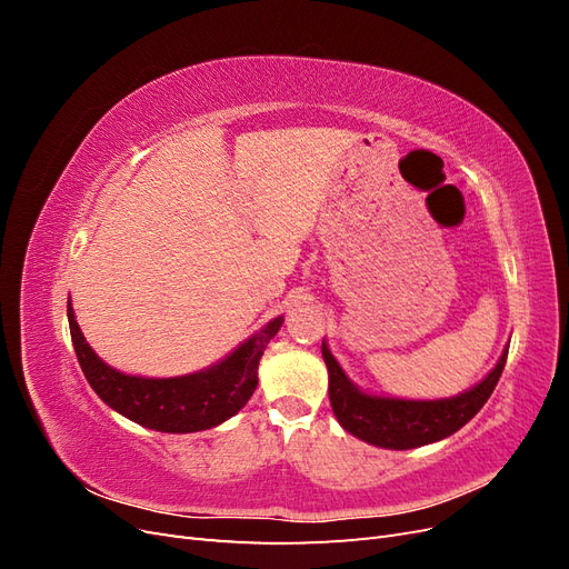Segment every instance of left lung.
<instances>
[{"instance_id":"1","label":"left lung","mask_w":569,"mask_h":569,"mask_svg":"<svg viewBox=\"0 0 569 569\" xmlns=\"http://www.w3.org/2000/svg\"><path fill=\"white\" fill-rule=\"evenodd\" d=\"M322 358L327 375H330V403L339 425L366 443L391 451H408L451 437L477 416L481 406L489 401L498 385V377L506 368L508 347L485 380L468 391L449 396V399L429 401L396 399V396L363 391L341 370L325 339Z\"/></svg>"}]
</instances>
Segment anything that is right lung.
Listing matches in <instances>:
<instances>
[{
	"mask_svg": "<svg viewBox=\"0 0 569 569\" xmlns=\"http://www.w3.org/2000/svg\"><path fill=\"white\" fill-rule=\"evenodd\" d=\"M284 318H272L218 363L180 377L126 375L101 360L82 337L68 301L73 349L94 393L120 416L168 435L203 432L230 420L247 406L258 385V360Z\"/></svg>",
	"mask_w": 569,
	"mask_h": 569,
	"instance_id": "obj_1",
	"label": "right lung"
}]
</instances>
